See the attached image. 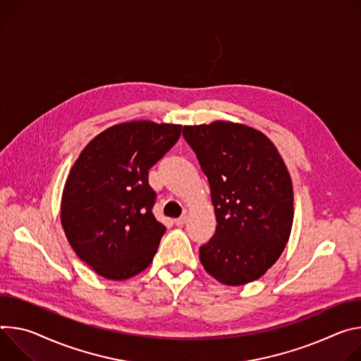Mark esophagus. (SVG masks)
<instances>
[{
	"instance_id": "obj_1",
	"label": "esophagus",
	"mask_w": 361,
	"mask_h": 361,
	"mask_svg": "<svg viewBox=\"0 0 361 361\" xmlns=\"http://www.w3.org/2000/svg\"><path fill=\"white\" fill-rule=\"evenodd\" d=\"M185 222H186V216H185V215L175 219V225H178V226H182Z\"/></svg>"
}]
</instances>
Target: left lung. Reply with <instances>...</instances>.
<instances>
[{
    "instance_id": "8db88e82",
    "label": "left lung",
    "mask_w": 361,
    "mask_h": 361,
    "mask_svg": "<svg viewBox=\"0 0 361 361\" xmlns=\"http://www.w3.org/2000/svg\"><path fill=\"white\" fill-rule=\"evenodd\" d=\"M207 175L216 229L199 248L205 271L225 286L262 276L293 228V182L281 154L259 130L232 122L183 126Z\"/></svg>"
}]
</instances>
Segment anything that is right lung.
<instances>
[{
	"label": "right lung",
	"mask_w": 361,
	"mask_h": 361,
	"mask_svg": "<svg viewBox=\"0 0 361 361\" xmlns=\"http://www.w3.org/2000/svg\"><path fill=\"white\" fill-rule=\"evenodd\" d=\"M180 125L149 120L97 135L74 162L61 197V225L75 255L122 281L146 269L166 226L152 208L149 169L180 137Z\"/></svg>",
	"instance_id": "right-lung-1"
}]
</instances>
